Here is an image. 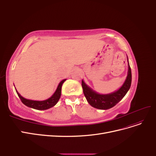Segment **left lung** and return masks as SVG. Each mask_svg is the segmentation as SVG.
I'll use <instances>...</instances> for the list:
<instances>
[{
  "label": "left lung",
  "mask_w": 156,
  "mask_h": 156,
  "mask_svg": "<svg viewBox=\"0 0 156 156\" xmlns=\"http://www.w3.org/2000/svg\"><path fill=\"white\" fill-rule=\"evenodd\" d=\"M128 61V58H127ZM131 84V70L128 62V72L124 83L117 91L108 94H100L88 87L82 80L84 95L92 107L99 109H108L115 106L130 88Z\"/></svg>",
  "instance_id": "8db88e82"
}]
</instances>
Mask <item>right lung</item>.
Listing matches in <instances>:
<instances>
[{"label": "right lung", "mask_w": 156, "mask_h": 156, "mask_svg": "<svg viewBox=\"0 0 156 156\" xmlns=\"http://www.w3.org/2000/svg\"><path fill=\"white\" fill-rule=\"evenodd\" d=\"M66 79H64L61 81L58 86L56 88L55 92L54 94L52 96L51 98L49 99L44 101H34V100H27V99H25L23 97H22L19 92L16 90V92L17 94V95L19 98H20L21 101L23 104L25 105L26 106L31 107L32 108H34V109L37 110H46L48 109V108L55 106L57 102L58 101L59 99L61 96V89H62V86L64 82L66 81Z\"/></svg>", "instance_id": "right-lung-1"}]
</instances>
